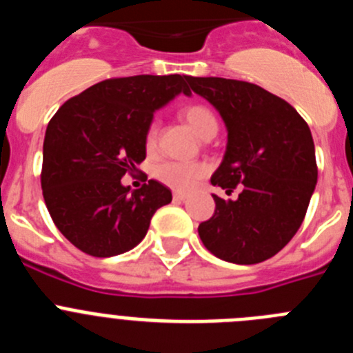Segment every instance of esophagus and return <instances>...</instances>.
<instances>
[{
  "label": "esophagus",
  "instance_id": "1",
  "mask_svg": "<svg viewBox=\"0 0 353 353\" xmlns=\"http://www.w3.org/2000/svg\"><path fill=\"white\" fill-rule=\"evenodd\" d=\"M173 198L174 199H180V201H183V199L187 198V194H185V192H182V191H174L173 192Z\"/></svg>",
  "mask_w": 353,
  "mask_h": 353
}]
</instances>
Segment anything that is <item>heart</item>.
<instances>
[{
  "label": "heart",
  "mask_w": 353,
  "mask_h": 353,
  "mask_svg": "<svg viewBox=\"0 0 353 353\" xmlns=\"http://www.w3.org/2000/svg\"><path fill=\"white\" fill-rule=\"evenodd\" d=\"M183 120L192 127L199 138L203 139L205 136L212 132H217V118H215L214 111L203 104H191L182 109ZM157 121H152L146 129L145 134V146L146 150H154L155 143H157ZM205 174V166L196 164V162H162L155 168V176L161 180L162 183L179 189V191H187L191 189L196 182Z\"/></svg>",
  "instance_id": "heart-1"
}]
</instances>
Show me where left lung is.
<instances>
[{
  "mask_svg": "<svg viewBox=\"0 0 353 353\" xmlns=\"http://www.w3.org/2000/svg\"><path fill=\"white\" fill-rule=\"evenodd\" d=\"M192 92L224 120L228 145L212 185L215 212L198 226L205 248L230 263L252 265L281 251L301 228L318 179L314 143L304 118L286 101L245 81L187 76Z\"/></svg>",
  "mask_w": 353,
  "mask_h": 353,
  "instance_id": "left-lung-1",
  "label": "left lung"
}]
</instances>
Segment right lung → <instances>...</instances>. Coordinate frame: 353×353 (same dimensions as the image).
Masks as SVG:
<instances>
[{"label": "right lung", "mask_w": 353, "mask_h": 353, "mask_svg": "<svg viewBox=\"0 0 353 353\" xmlns=\"http://www.w3.org/2000/svg\"><path fill=\"white\" fill-rule=\"evenodd\" d=\"M185 81L179 74L101 81L68 99L49 121L43 201L65 239L90 256L136 248L157 208L171 203V191L157 180L130 192L121 176L145 161L155 111L179 93L191 95Z\"/></svg>", "instance_id": "right-lung-1"}]
</instances>
